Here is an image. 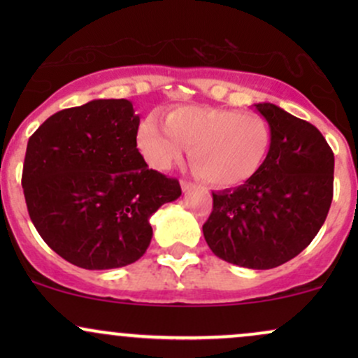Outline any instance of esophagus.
Masks as SVG:
<instances>
[{
    "label": "esophagus",
    "mask_w": 358,
    "mask_h": 358,
    "mask_svg": "<svg viewBox=\"0 0 358 358\" xmlns=\"http://www.w3.org/2000/svg\"><path fill=\"white\" fill-rule=\"evenodd\" d=\"M180 185H182V190L183 192H190V190H193V188H195V185L190 183V182H187V180H182V182H180Z\"/></svg>",
    "instance_id": "34e87169"
}]
</instances>
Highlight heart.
I'll list each match as a JSON object with an SVG mask.
<instances>
[{"instance_id":"heart-1","label":"heart","mask_w":358,"mask_h":358,"mask_svg":"<svg viewBox=\"0 0 358 358\" xmlns=\"http://www.w3.org/2000/svg\"><path fill=\"white\" fill-rule=\"evenodd\" d=\"M271 143L268 121L237 109L180 108L168 114L165 127L148 117L138 129V145L150 165L166 170L190 148L196 173L220 188L252 180L266 163Z\"/></svg>"}]
</instances>
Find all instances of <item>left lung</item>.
<instances>
[{
    "label": "left lung",
    "mask_w": 358,
    "mask_h": 358,
    "mask_svg": "<svg viewBox=\"0 0 358 358\" xmlns=\"http://www.w3.org/2000/svg\"><path fill=\"white\" fill-rule=\"evenodd\" d=\"M273 143L261 171L237 188L212 192L203 237L217 257L273 269L296 257L322 229L334 199V151L310 122L262 102Z\"/></svg>",
    "instance_id": "1"
}]
</instances>
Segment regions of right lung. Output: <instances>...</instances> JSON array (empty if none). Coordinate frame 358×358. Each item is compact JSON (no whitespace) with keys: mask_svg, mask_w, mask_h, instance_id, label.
I'll use <instances>...</instances> for the list:
<instances>
[{"mask_svg":"<svg viewBox=\"0 0 358 358\" xmlns=\"http://www.w3.org/2000/svg\"><path fill=\"white\" fill-rule=\"evenodd\" d=\"M127 99L64 109L28 139L22 187L42 239L84 269L138 261L153 237L150 217L182 195L176 178L150 170Z\"/></svg>","mask_w":358,"mask_h":358,"instance_id":"obj_1","label":"right lung"}]
</instances>
